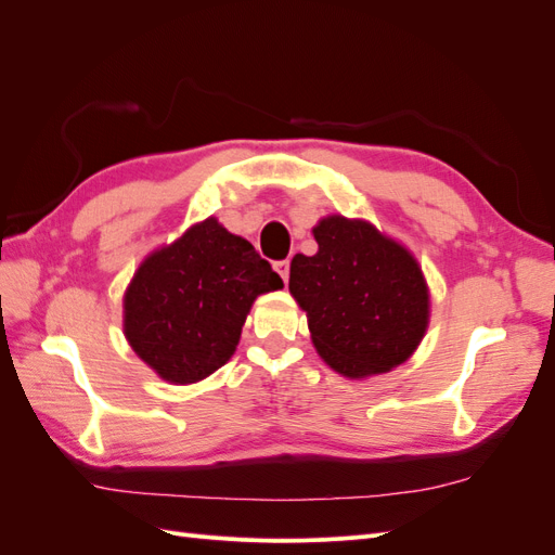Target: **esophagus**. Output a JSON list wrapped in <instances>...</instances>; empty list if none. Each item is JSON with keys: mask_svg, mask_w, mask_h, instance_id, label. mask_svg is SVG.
<instances>
[{"mask_svg": "<svg viewBox=\"0 0 555 555\" xmlns=\"http://www.w3.org/2000/svg\"><path fill=\"white\" fill-rule=\"evenodd\" d=\"M275 271L278 275L287 282L289 280V259H282V261H275Z\"/></svg>", "mask_w": 555, "mask_h": 555, "instance_id": "34e87169", "label": "esophagus"}]
</instances>
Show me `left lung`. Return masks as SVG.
<instances>
[{
	"instance_id": "obj_1",
	"label": "left lung",
	"mask_w": 555,
	"mask_h": 555,
	"mask_svg": "<svg viewBox=\"0 0 555 555\" xmlns=\"http://www.w3.org/2000/svg\"><path fill=\"white\" fill-rule=\"evenodd\" d=\"M319 251L296 255L289 292L312 343L347 377L386 373L412 357L428 326V289L405 247L340 215L314 227Z\"/></svg>"
}]
</instances>
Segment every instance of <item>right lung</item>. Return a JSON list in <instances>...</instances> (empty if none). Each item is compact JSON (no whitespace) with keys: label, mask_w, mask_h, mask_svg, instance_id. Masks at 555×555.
<instances>
[{"label":"right lung","mask_w":555,"mask_h":555,"mask_svg":"<svg viewBox=\"0 0 555 555\" xmlns=\"http://www.w3.org/2000/svg\"><path fill=\"white\" fill-rule=\"evenodd\" d=\"M280 287L271 263L210 217L141 263L125 335L162 379L192 384L231 359L255 298Z\"/></svg>","instance_id":"obj_1"}]
</instances>
